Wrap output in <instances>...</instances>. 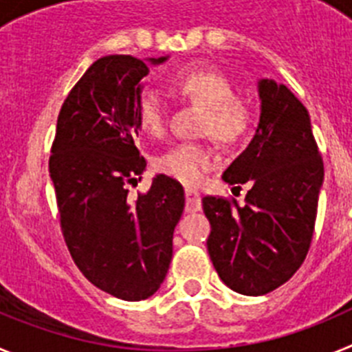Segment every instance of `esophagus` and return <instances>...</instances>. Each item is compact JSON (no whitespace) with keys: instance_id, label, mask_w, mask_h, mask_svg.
I'll return each mask as SVG.
<instances>
[{"instance_id":"34e87169","label":"esophagus","mask_w":352,"mask_h":352,"mask_svg":"<svg viewBox=\"0 0 352 352\" xmlns=\"http://www.w3.org/2000/svg\"><path fill=\"white\" fill-rule=\"evenodd\" d=\"M185 199H186V211H199L203 208L201 203V194L194 188H185Z\"/></svg>"}]
</instances>
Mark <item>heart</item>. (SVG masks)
<instances>
[{"label":"heart","instance_id":"heart-1","mask_svg":"<svg viewBox=\"0 0 352 352\" xmlns=\"http://www.w3.org/2000/svg\"><path fill=\"white\" fill-rule=\"evenodd\" d=\"M170 93L179 100L204 109L201 132L226 146L236 144L252 123V107L247 98L234 93V84L223 72L211 67L185 68L170 80ZM141 130L151 138L166 132L167 111L155 95H142L135 105ZM217 164L213 148L204 142H179L157 158L160 173L186 185H195Z\"/></svg>","mask_w":352,"mask_h":352}]
</instances>
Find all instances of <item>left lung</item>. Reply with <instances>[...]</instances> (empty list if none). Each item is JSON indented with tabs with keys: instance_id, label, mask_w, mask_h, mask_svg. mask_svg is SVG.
Masks as SVG:
<instances>
[{
	"instance_id": "1",
	"label": "left lung",
	"mask_w": 352,
	"mask_h": 352,
	"mask_svg": "<svg viewBox=\"0 0 352 352\" xmlns=\"http://www.w3.org/2000/svg\"><path fill=\"white\" fill-rule=\"evenodd\" d=\"M259 98L256 135L222 176L229 185H250L245 204L203 197L211 263L223 284L245 296L280 287L303 264L324 179L305 105L273 79L259 80Z\"/></svg>"
}]
</instances>
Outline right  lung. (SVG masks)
I'll list each match as a JSON object with an SVG mask.
<instances>
[{
	"label": "right lung",
	"mask_w": 352,
	"mask_h": 352,
	"mask_svg": "<svg viewBox=\"0 0 352 352\" xmlns=\"http://www.w3.org/2000/svg\"><path fill=\"white\" fill-rule=\"evenodd\" d=\"M148 72L133 56L96 60L61 105L49 158L72 259L93 285L125 301L158 291L185 208L183 186L166 174H157L146 194L129 197V185L146 169L135 144V105Z\"/></svg>",
	"instance_id": "right-lung-1"
}]
</instances>
